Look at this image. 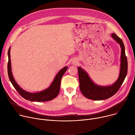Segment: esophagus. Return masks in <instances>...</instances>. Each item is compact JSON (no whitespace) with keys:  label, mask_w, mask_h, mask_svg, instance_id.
Wrapping results in <instances>:
<instances>
[{"label":"esophagus","mask_w":135,"mask_h":135,"mask_svg":"<svg viewBox=\"0 0 135 135\" xmlns=\"http://www.w3.org/2000/svg\"><path fill=\"white\" fill-rule=\"evenodd\" d=\"M73 64L74 65H76V64H77V61H76L75 60H73Z\"/></svg>","instance_id":"1"}]
</instances>
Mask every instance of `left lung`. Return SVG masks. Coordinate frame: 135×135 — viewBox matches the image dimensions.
Here are the masks:
<instances>
[{
	"label": "left lung",
	"instance_id": "obj_1",
	"mask_svg": "<svg viewBox=\"0 0 135 135\" xmlns=\"http://www.w3.org/2000/svg\"><path fill=\"white\" fill-rule=\"evenodd\" d=\"M111 37L119 43L121 48V67L119 78L113 85L108 86L98 85L93 82L86 73L80 67H78L80 89L83 95L86 98L94 100H102L108 99L116 93L122 85L128 71V61L125 53V47L123 41L115 33Z\"/></svg>",
	"mask_w": 135,
	"mask_h": 135
}]
</instances>
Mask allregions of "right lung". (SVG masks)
<instances>
[{
  "mask_svg": "<svg viewBox=\"0 0 135 135\" xmlns=\"http://www.w3.org/2000/svg\"><path fill=\"white\" fill-rule=\"evenodd\" d=\"M11 47L8 51V62L7 65V71L9 80L15 90L20 94V95L26 100L31 102H44L51 100L55 98L59 94L60 89V82L63 75L68 69V67H65L61 69L55 76V78L50 86L45 90L41 92L31 93L23 90L15 82L12 72L11 62L10 58Z\"/></svg>",
  "mask_w": 135,
  "mask_h": 135,
  "instance_id": "add662e5",
  "label": "right lung"
}]
</instances>
